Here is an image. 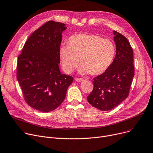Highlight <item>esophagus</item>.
I'll return each mask as SVG.
<instances>
[{
  "label": "esophagus",
  "mask_w": 153,
  "mask_h": 153,
  "mask_svg": "<svg viewBox=\"0 0 153 153\" xmlns=\"http://www.w3.org/2000/svg\"><path fill=\"white\" fill-rule=\"evenodd\" d=\"M75 80L77 82H81V81L83 80V79L82 78H75Z\"/></svg>",
  "instance_id": "esophagus-1"
}]
</instances>
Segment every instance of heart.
<instances>
[{
    "label": "heart",
    "mask_w": 153,
    "mask_h": 153,
    "mask_svg": "<svg viewBox=\"0 0 153 153\" xmlns=\"http://www.w3.org/2000/svg\"><path fill=\"white\" fill-rule=\"evenodd\" d=\"M115 45L109 39L94 34H77L71 36L68 44H62L59 58L65 72L70 74L79 64L81 74L98 76L104 73L113 63Z\"/></svg>",
    "instance_id": "heart-1"
}]
</instances>
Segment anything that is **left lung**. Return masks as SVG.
<instances>
[{
  "mask_svg": "<svg viewBox=\"0 0 153 153\" xmlns=\"http://www.w3.org/2000/svg\"><path fill=\"white\" fill-rule=\"evenodd\" d=\"M116 56L108 69L94 79V89L87 97L94 107L109 111L117 106L129 94L134 76L133 50L127 39L113 31Z\"/></svg>",
  "mask_w": 153,
  "mask_h": 153,
  "instance_id": "obj_1",
  "label": "left lung"
}]
</instances>
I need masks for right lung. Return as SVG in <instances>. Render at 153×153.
<instances>
[{"mask_svg":"<svg viewBox=\"0 0 153 153\" xmlns=\"http://www.w3.org/2000/svg\"><path fill=\"white\" fill-rule=\"evenodd\" d=\"M65 24L49 21L30 36L18 56L17 79L27 104L41 112L57 108L73 77L59 68V48Z\"/></svg>","mask_w":153,"mask_h":153,"instance_id":"add662e5","label":"right lung"}]
</instances>
